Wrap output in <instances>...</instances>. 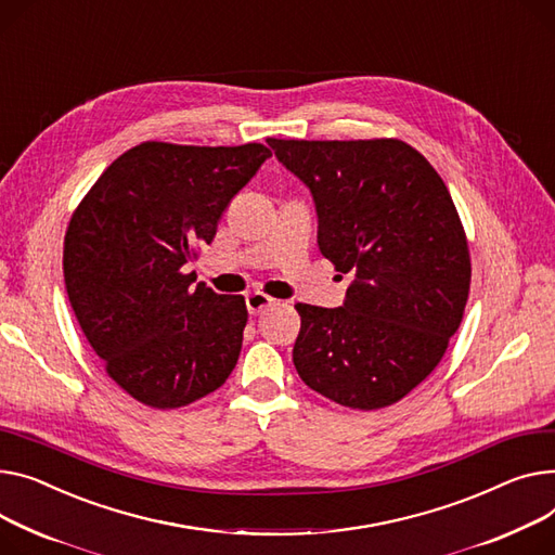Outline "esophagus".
<instances>
[{"label": "esophagus", "mask_w": 555, "mask_h": 555, "mask_svg": "<svg viewBox=\"0 0 555 555\" xmlns=\"http://www.w3.org/2000/svg\"><path fill=\"white\" fill-rule=\"evenodd\" d=\"M245 304H247V312L251 317H258V314H263L266 310H270L274 306V299H270L268 294H263V292H251V294H247Z\"/></svg>", "instance_id": "1"}]
</instances>
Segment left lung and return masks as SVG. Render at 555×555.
Returning <instances> with one entry per match:
<instances>
[{"instance_id": "1", "label": "left lung", "mask_w": 555, "mask_h": 555, "mask_svg": "<svg viewBox=\"0 0 555 555\" xmlns=\"http://www.w3.org/2000/svg\"><path fill=\"white\" fill-rule=\"evenodd\" d=\"M268 144L312 194L321 254L354 274L339 308L294 306L297 373L348 409H384L433 373L462 323L470 258L453 198L401 140Z\"/></svg>"}]
</instances>
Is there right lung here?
I'll return each mask as SVG.
<instances>
[{"mask_svg":"<svg viewBox=\"0 0 555 555\" xmlns=\"http://www.w3.org/2000/svg\"><path fill=\"white\" fill-rule=\"evenodd\" d=\"M270 156L256 142H142L106 167L70 218V308L108 377L152 409L188 405L234 371L245 299L194 285L184 272Z\"/></svg>","mask_w":555,"mask_h":555,"instance_id":"add662e5","label":"right lung"}]
</instances>
